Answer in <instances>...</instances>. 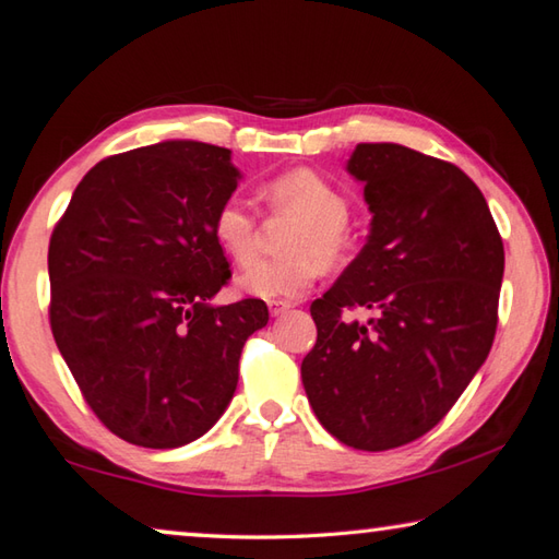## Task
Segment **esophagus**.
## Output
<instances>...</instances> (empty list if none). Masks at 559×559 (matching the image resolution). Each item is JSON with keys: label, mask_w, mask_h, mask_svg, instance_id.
<instances>
[{"label": "esophagus", "mask_w": 559, "mask_h": 559, "mask_svg": "<svg viewBox=\"0 0 559 559\" xmlns=\"http://www.w3.org/2000/svg\"><path fill=\"white\" fill-rule=\"evenodd\" d=\"M290 308H293V302H290V300H269L271 317H281V314H286Z\"/></svg>", "instance_id": "1"}]
</instances>
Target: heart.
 <instances>
[{"label":"heart","instance_id":"obj_1","mask_svg":"<svg viewBox=\"0 0 559 559\" xmlns=\"http://www.w3.org/2000/svg\"><path fill=\"white\" fill-rule=\"evenodd\" d=\"M261 199L271 211L302 217L286 242L288 257L257 259L239 273L237 286L257 298H298L312 286L317 271L334 269L348 251L346 195L312 169H293L261 186ZM259 217L233 195L213 217L215 242L237 264H247L257 251Z\"/></svg>","mask_w":559,"mask_h":559}]
</instances>
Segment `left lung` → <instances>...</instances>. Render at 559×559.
Here are the masks:
<instances>
[{"instance_id": "obj_1", "label": "left lung", "mask_w": 559, "mask_h": 559, "mask_svg": "<svg viewBox=\"0 0 559 559\" xmlns=\"http://www.w3.org/2000/svg\"><path fill=\"white\" fill-rule=\"evenodd\" d=\"M348 171L366 183L370 235L310 305L317 344L300 373L334 439L390 451L431 431L489 356L504 245L483 191L451 162L360 142ZM356 307L374 317L348 321Z\"/></svg>"}]
</instances>
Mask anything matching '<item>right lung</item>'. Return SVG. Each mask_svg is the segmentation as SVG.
<instances>
[{"mask_svg":"<svg viewBox=\"0 0 559 559\" xmlns=\"http://www.w3.org/2000/svg\"><path fill=\"white\" fill-rule=\"evenodd\" d=\"M229 150L171 140L86 171L48 247L50 330L84 402L142 448L221 419L264 300L213 308L233 276L213 217L237 189Z\"/></svg>","mask_w":559,"mask_h":559,"instance_id":"1","label":"right lung"}]
</instances>
